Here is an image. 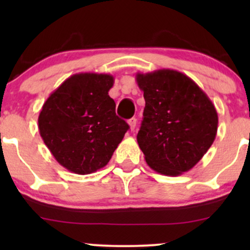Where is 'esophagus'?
<instances>
[{
  "label": "esophagus",
  "mask_w": 250,
  "mask_h": 250,
  "mask_svg": "<svg viewBox=\"0 0 250 250\" xmlns=\"http://www.w3.org/2000/svg\"><path fill=\"white\" fill-rule=\"evenodd\" d=\"M136 119L135 117H131L130 120H128V125L129 127H130V130H134L135 127H136Z\"/></svg>",
  "instance_id": "obj_1"
}]
</instances>
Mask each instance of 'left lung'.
<instances>
[{
	"instance_id": "8db88e82",
	"label": "left lung",
	"mask_w": 250,
	"mask_h": 250,
	"mask_svg": "<svg viewBox=\"0 0 250 250\" xmlns=\"http://www.w3.org/2000/svg\"><path fill=\"white\" fill-rule=\"evenodd\" d=\"M136 82L146 101L137 143L147 165L167 176L190 170L216 137L219 117L213 102L177 70L137 73Z\"/></svg>"
}]
</instances>
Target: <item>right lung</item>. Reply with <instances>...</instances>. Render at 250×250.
<instances>
[{
  "label": "right lung",
  "instance_id": "right-lung-1",
  "mask_svg": "<svg viewBox=\"0 0 250 250\" xmlns=\"http://www.w3.org/2000/svg\"><path fill=\"white\" fill-rule=\"evenodd\" d=\"M110 74L80 73L50 94L39 115L43 142L71 173H95L107 166L129 125L108 95Z\"/></svg>",
  "mask_w": 250,
  "mask_h": 250
}]
</instances>
